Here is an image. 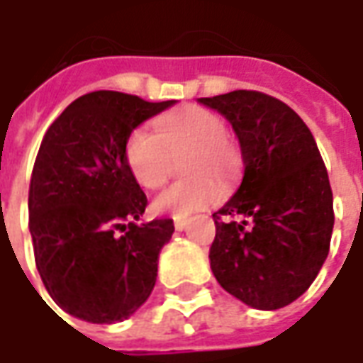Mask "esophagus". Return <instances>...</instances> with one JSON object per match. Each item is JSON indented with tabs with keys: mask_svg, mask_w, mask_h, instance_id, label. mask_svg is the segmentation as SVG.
<instances>
[{
	"mask_svg": "<svg viewBox=\"0 0 363 363\" xmlns=\"http://www.w3.org/2000/svg\"><path fill=\"white\" fill-rule=\"evenodd\" d=\"M186 225H189V220H174V229H177V231L186 229Z\"/></svg>",
	"mask_w": 363,
	"mask_h": 363,
	"instance_id": "obj_1",
	"label": "esophagus"
}]
</instances>
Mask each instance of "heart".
I'll return each instance as SVG.
<instances>
[{
    "label": "heart",
    "mask_w": 363,
    "mask_h": 363,
    "mask_svg": "<svg viewBox=\"0 0 363 363\" xmlns=\"http://www.w3.org/2000/svg\"><path fill=\"white\" fill-rule=\"evenodd\" d=\"M155 131L134 128L126 140L124 157L135 182L147 190L163 186L182 161V174L190 177L163 190L153 200L157 213L186 218L218 202L221 190L235 181L241 155L228 140V124L220 114L189 104L155 120Z\"/></svg>",
    "instance_id": "obj_1"
}]
</instances>
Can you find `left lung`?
Here are the masks:
<instances>
[{
    "instance_id": "1",
    "label": "left lung",
    "mask_w": 363,
    "mask_h": 363,
    "mask_svg": "<svg viewBox=\"0 0 363 363\" xmlns=\"http://www.w3.org/2000/svg\"><path fill=\"white\" fill-rule=\"evenodd\" d=\"M200 103L231 122L245 165L237 192L213 213V276L255 309L286 307L311 286L330 247L333 190L319 147L297 112L267 93Z\"/></svg>"
}]
</instances>
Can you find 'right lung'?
<instances>
[{
    "label": "right lung",
    "mask_w": 363,
    "mask_h": 363,
    "mask_svg": "<svg viewBox=\"0 0 363 363\" xmlns=\"http://www.w3.org/2000/svg\"><path fill=\"white\" fill-rule=\"evenodd\" d=\"M174 101L147 103L118 91L75 99L52 122L28 189L35 262L50 297L77 319H128L157 280L173 220L138 223L147 196L128 169L130 132Z\"/></svg>",
    "instance_id": "obj_1"
}]
</instances>
